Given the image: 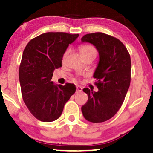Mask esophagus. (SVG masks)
Here are the masks:
<instances>
[{
  "instance_id": "34e87169",
  "label": "esophagus",
  "mask_w": 153,
  "mask_h": 153,
  "mask_svg": "<svg viewBox=\"0 0 153 153\" xmlns=\"http://www.w3.org/2000/svg\"><path fill=\"white\" fill-rule=\"evenodd\" d=\"M82 90V88L81 87H80V86H76V93H80V92H81Z\"/></svg>"
}]
</instances>
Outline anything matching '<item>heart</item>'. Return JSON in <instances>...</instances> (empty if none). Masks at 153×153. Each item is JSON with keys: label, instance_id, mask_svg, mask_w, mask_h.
I'll list each match as a JSON object with an SVG mask.
<instances>
[{"label": "heart", "instance_id": "1", "mask_svg": "<svg viewBox=\"0 0 153 153\" xmlns=\"http://www.w3.org/2000/svg\"><path fill=\"white\" fill-rule=\"evenodd\" d=\"M79 51H80V53L83 58L91 55L96 56V53H97L96 48L90 45H81V46L79 47Z\"/></svg>", "mask_w": 153, "mask_h": 153}]
</instances>
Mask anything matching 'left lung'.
Masks as SVG:
<instances>
[{
    "mask_svg": "<svg viewBox=\"0 0 153 153\" xmlns=\"http://www.w3.org/2000/svg\"><path fill=\"white\" fill-rule=\"evenodd\" d=\"M82 42L93 44L99 53V62L94 74L98 92L88 88V101L81 107L84 118L88 122H106L122 106L131 81V59L120 40L104 33L84 35Z\"/></svg>",
    "mask_w": 153,
    "mask_h": 153,
    "instance_id": "left-lung-1",
    "label": "left lung"
}]
</instances>
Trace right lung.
<instances>
[{"instance_id": "1", "label": "right lung", "mask_w": 153, "mask_h": 153, "mask_svg": "<svg viewBox=\"0 0 153 153\" xmlns=\"http://www.w3.org/2000/svg\"><path fill=\"white\" fill-rule=\"evenodd\" d=\"M79 34L47 32L31 39L23 52L19 81L24 102L36 119L45 122L56 120L65 104L75 92V85H55L52 77L62 67L63 54Z\"/></svg>"}]
</instances>
